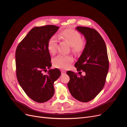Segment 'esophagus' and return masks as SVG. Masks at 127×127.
Here are the masks:
<instances>
[{
  "mask_svg": "<svg viewBox=\"0 0 127 127\" xmlns=\"http://www.w3.org/2000/svg\"><path fill=\"white\" fill-rule=\"evenodd\" d=\"M66 71L61 70V75H65V74H66Z\"/></svg>",
  "mask_w": 127,
  "mask_h": 127,
  "instance_id": "1",
  "label": "esophagus"
}]
</instances>
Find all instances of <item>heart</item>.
Segmentation results:
<instances>
[{
	"mask_svg": "<svg viewBox=\"0 0 127 127\" xmlns=\"http://www.w3.org/2000/svg\"><path fill=\"white\" fill-rule=\"evenodd\" d=\"M60 36L71 46V50L76 53H81L85 47V44L82 40L80 33L72 29H66L61 32ZM58 39L55 35L49 38L47 43L50 53H55L57 50ZM74 59L71 56L58 55L53 59V65L56 68L67 69L70 67Z\"/></svg>",
	"mask_w": 127,
	"mask_h": 127,
	"instance_id": "obj_1",
	"label": "heart"
}]
</instances>
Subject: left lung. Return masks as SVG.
<instances>
[{
	"instance_id": "left-lung-1",
	"label": "left lung",
	"mask_w": 127,
	"mask_h": 127,
	"mask_svg": "<svg viewBox=\"0 0 127 127\" xmlns=\"http://www.w3.org/2000/svg\"><path fill=\"white\" fill-rule=\"evenodd\" d=\"M76 30L84 35L86 43L75 64L80 76L68 71L67 74L70 77L68 87L77 100L87 102L94 99L103 89L109 71V62L105 43L96 30L82 26H77ZM81 71L85 72L86 75H81Z\"/></svg>"
}]
</instances>
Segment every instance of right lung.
<instances>
[{
	"instance_id": "obj_1",
	"label": "right lung",
	"mask_w": 127,
	"mask_h": 127,
	"mask_svg": "<svg viewBox=\"0 0 127 127\" xmlns=\"http://www.w3.org/2000/svg\"><path fill=\"white\" fill-rule=\"evenodd\" d=\"M59 27L48 25L33 28L18 44L16 50V76L20 86L28 96L38 103L49 101L55 93L53 83L61 75L51 67L47 47L49 38Z\"/></svg>"
}]
</instances>
